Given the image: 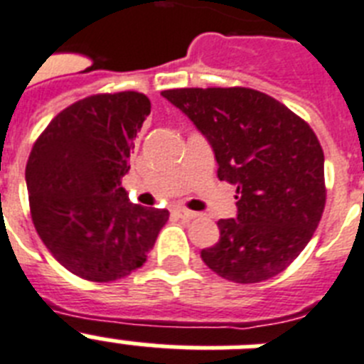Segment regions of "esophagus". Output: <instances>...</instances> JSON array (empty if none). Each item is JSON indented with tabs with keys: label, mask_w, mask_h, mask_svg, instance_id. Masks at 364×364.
Returning <instances> with one entry per match:
<instances>
[{
	"label": "esophagus",
	"mask_w": 364,
	"mask_h": 364,
	"mask_svg": "<svg viewBox=\"0 0 364 364\" xmlns=\"http://www.w3.org/2000/svg\"><path fill=\"white\" fill-rule=\"evenodd\" d=\"M176 213L179 216H181V218H185V220H192V218H196V216H198V213H194V210L185 209V207H177Z\"/></svg>",
	"instance_id": "34e87169"
}]
</instances>
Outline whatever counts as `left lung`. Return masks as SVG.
<instances>
[{
  "instance_id": "1",
  "label": "left lung",
  "mask_w": 364,
  "mask_h": 364,
  "mask_svg": "<svg viewBox=\"0 0 364 364\" xmlns=\"http://www.w3.org/2000/svg\"><path fill=\"white\" fill-rule=\"evenodd\" d=\"M163 97L205 136L220 181L237 187V216L218 220L207 267L235 283L285 270L313 237L326 205L323 151L300 116L252 88H176Z\"/></svg>"
}]
</instances>
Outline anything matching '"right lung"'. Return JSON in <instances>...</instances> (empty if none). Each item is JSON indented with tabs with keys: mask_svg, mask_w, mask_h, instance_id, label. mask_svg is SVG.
Here are the masks:
<instances>
[{
	"mask_svg": "<svg viewBox=\"0 0 364 364\" xmlns=\"http://www.w3.org/2000/svg\"><path fill=\"white\" fill-rule=\"evenodd\" d=\"M149 111L139 92L85 97L55 116L33 146L26 168L33 224L53 257L83 279L127 276L166 224V209L131 203L122 187Z\"/></svg>",
	"mask_w": 364,
	"mask_h": 364,
	"instance_id": "obj_1",
	"label": "right lung"
}]
</instances>
